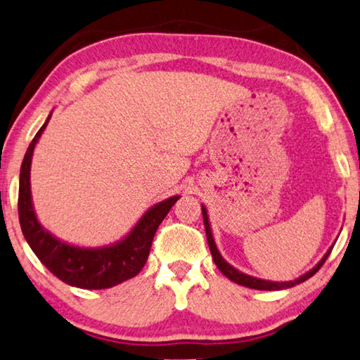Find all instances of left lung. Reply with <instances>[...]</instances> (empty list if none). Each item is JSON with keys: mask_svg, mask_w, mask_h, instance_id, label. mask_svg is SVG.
Segmentation results:
<instances>
[{"mask_svg": "<svg viewBox=\"0 0 360 360\" xmlns=\"http://www.w3.org/2000/svg\"><path fill=\"white\" fill-rule=\"evenodd\" d=\"M202 209V217H204V228H205V236H207V243H209V249L212 253V258H214V262L217 264V268H219L223 274L226 276L229 281L236 282V284L239 285H244V287H249V288H255V290H285V288H290V287H295L298 284H302L306 279L313 278V276L317 273V271L321 269V266L323 263H326L327 257L330 255V252H332L335 243L330 245V249L323 253V257L319 260V263L316 264L314 268H311L308 273H304L300 276V278L293 279V281H285V282H278V281H266V279H260V278H253V276H249L243 273V271L236 269L233 264H229L225 258L221 257V253L219 250V247H217L215 240H214V234H212V228H210V221H209V215H207V209H205V205H201Z\"/></svg>", "mask_w": 360, "mask_h": 360, "instance_id": "left-lung-1", "label": "left lung"}]
</instances>
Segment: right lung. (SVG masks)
<instances>
[{"mask_svg":"<svg viewBox=\"0 0 360 360\" xmlns=\"http://www.w3.org/2000/svg\"><path fill=\"white\" fill-rule=\"evenodd\" d=\"M52 111L34 135L25 153L19 180V221L28 245L52 274L72 287L100 290L121 284L137 276L148 260L153 238L180 196L158 202L140 217L124 238L100 247H81L58 239L38 220L32 199V158L34 146L43 135Z\"/></svg>","mask_w":360,"mask_h":360,"instance_id":"1","label":"right lung"}]
</instances>
